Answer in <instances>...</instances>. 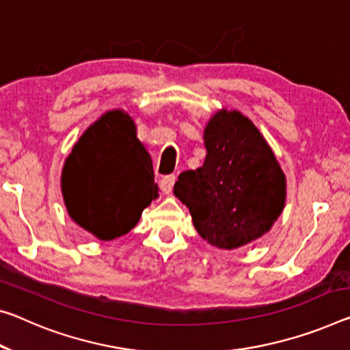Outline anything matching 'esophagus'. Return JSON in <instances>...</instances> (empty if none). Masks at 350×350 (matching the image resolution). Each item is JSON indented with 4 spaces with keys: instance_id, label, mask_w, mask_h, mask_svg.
I'll return each instance as SVG.
<instances>
[{
    "instance_id": "34e87169",
    "label": "esophagus",
    "mask_w": 350,
    "mask_h": 350,
    "mask_svg": "<svg viewBox=\"0 0 350 350\" xmlns=\"http://www.w3.org/2000/svg\"><path fill=\"white\" fill-rule=\"evenodd\" d=\"M174 182H176V176L174 174H170V176H165L162 182H160V188H162L163 193L166 195H170L171 190H173L174 187Z\"/></svg>"
}]
</instances>
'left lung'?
Returning <instances> with one entry per match:
<instances>
[{"label": "left lung", "mask_w": 350, "mask_h": 350, "mask_svg": "<svg viewBox=\"0 0 350 350\" xmlns=\"http://www.w3.org/2000/svg\"><path fill=\"white\" fill-rule=\"evenodd\" d=\"M204 146V165L174 184L198 234L227 251L268 234L285 207L286 177L258 127L221 109L205 124Z\"/></svg>", "instance_id": "8db88e82"}]
</instances>
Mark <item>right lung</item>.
I'll return each mask as SVG.
<instances>
[{
  "label": "right lung",
  "instance_id": "right-lung-1",
  "mask_svg": "<svg viewBox=\"0 0 350 350\" xmlns=\"http://www.w3.org/2000/svg\"><path fill=\"white\" fill-rule=\"evenodd\" d=\"M62 195L70 218L98 240H115L134 229L159 198V187L129 113L109 110L87 127L65 159Z\"/></svg>",
  "mask_w": 350,
  "mask_h": 350
}]
</instances>
